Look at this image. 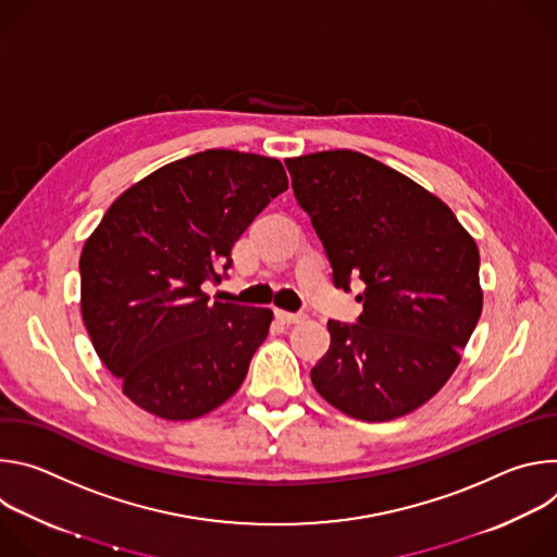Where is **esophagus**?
<instances>
[{
  "label": "esophagus",
  "mask_w": 557,
  "mask_h": 557,
  "mask_svg": "<svg viewBox=\"0 0 557 557\" xmlns=\"http://www.w3.org/2000/svg\"><path fill=\"white\" fill-rule=\"evenodd\" d=\"M277 320L284 322V324H299L304 322V314L301 312H288V310H275Z\"/></svg>",
  "instance_id": "34e87169"
}]
</instances>
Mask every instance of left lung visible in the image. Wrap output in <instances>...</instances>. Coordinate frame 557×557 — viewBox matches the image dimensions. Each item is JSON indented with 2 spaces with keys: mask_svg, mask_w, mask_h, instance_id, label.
<instances>
[{
  "mask_svg": "<svg viewBox=\"0 0 557 557\" xmlns=\"http://www.w3.org/2000/svg\"><path fill=\"white\" fill-rule=\"evenodd\" d=\"M286 170L333 284H366L357 324L329 322L331 348L310 370L314 389L368 423L421 408L479 324V247L443 200L366 153L317 151L288 158Z\"/></svg>",
  "mask_w": 557,
  "mask_h": 557,
  "instance_id": "1",
  "label": "left lung"
}]
</instances>
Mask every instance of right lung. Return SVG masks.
<instances>
[{"mask_svg": "<svg viewBox=\"0 0 557 557\" xmlns=\"http://www.w3.org/2000/svg\"><path fill=\"white\" fill-rule=\"evenodd\" d=\"M288 189L277 158L207 149L156 170L106 211L82 251V312L106 368L149 414L198 419L243 385L269 308L209 301L231 249Z\"/></svg>", "mask_w": 557, "mask_h": 557, "instance_id": "add662e5", "label": "right lung"}]
</instances>
